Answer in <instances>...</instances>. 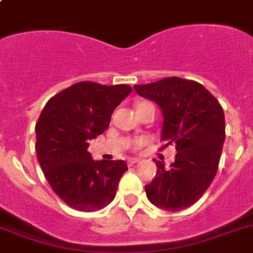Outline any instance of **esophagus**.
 Returning a JSON list of instances; mask_svg holds the SVG:
<instances>
[{
  "label": "esophagus",
  "mask_w": 253,
  "mask_h": 253,
  "mask_svg": "<svg viewBox=\"0 0 253 253\" xmlns=\"http://www.w3.org/2000/svg\"><path fill=\"white\" fill-rule=\"evenodd\" d=\"M139 158H131V159H128L127 160V164L129 165V167H131V165H133V164H136V163H138L139 162Z\"/></svg>",
  "instance_id": "1"
}]
</instances>
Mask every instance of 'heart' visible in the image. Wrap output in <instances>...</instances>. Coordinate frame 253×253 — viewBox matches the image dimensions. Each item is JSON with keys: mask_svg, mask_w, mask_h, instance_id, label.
Instances as JSON below:
<instances>
[{"mask_svg": "<svg viewBox=\"0 0 253 253\" xmlns=\"http://www.w3.org/2000/svg\"><path fill=\"white\" fill-rule=\"evenodd\" d=\"M144 104H148V103H147V101H139V103L137 104V108H139V106L144 105ZM142 144H143V141H136V142H133V148H139V147H142Z\"/></svg>", "mask_w": 253, "mask_h": 253, "instance_id": "1", "label": "heart"}]
</instances>
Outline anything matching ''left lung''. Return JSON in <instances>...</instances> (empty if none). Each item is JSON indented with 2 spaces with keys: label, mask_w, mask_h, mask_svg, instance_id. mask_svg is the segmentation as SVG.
Listing matches in <instances>:
<instances>
[{
  "label": "left lung",
  "mask_w": 253,
  "mask_h": 253,
  "mask_svg": "<svg viewBox=\"0 0 253 253\" xmlns=\"http://www.w3.org/2000/svg\"><path fill=\"white\" fill-rule=\"evenodd\" d=\"M133 88L159 105L164 117L162 148L175 144L177 152L169 169L154 159L157 174L144 187L148 200L164 211L188 208L215 177L225 141L223 108L202 84L188 79L168 77Z\"/></svg>",
  "instance_id": "8db88e82"
}]
</instances>
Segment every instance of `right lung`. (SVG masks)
<instances>
[{"label":"right lung","mask_w":253,"mask_h":253,"mask_svg":"<svg viewBox=\"0 0 253 253\" xmlns=\"http://www.w3.org/2000/svg\"><path fill=\"white\" fill-rule=\"evenodd\" d=\"M132 91L126 84L79 82L47 101L35 125L38 162L53 192L71 208L95 211L112 202L124 160H93L89 141L109 127L111 115Z\"/></svg>","instance_id":"1"}]
</instances>
